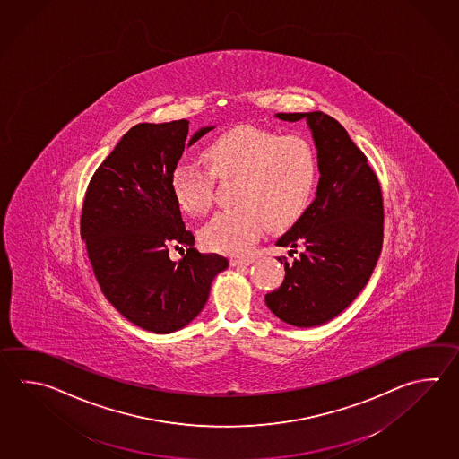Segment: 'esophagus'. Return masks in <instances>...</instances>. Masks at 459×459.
Wrapping results in <instances>:
<instances>
[{"mask_svg": "<svg viewBox=\"0 0 459 459\" xmlns=\"http://www.w3.org/2000/svg\"><path fill=\"white\" fill-rule=\"evenodd\" d=\"M252 258H232V260H230L232 266H248V264H252Z\"/></svg>", "mask_w": 459, "mask_h": 459, "instance_id": "34e87169", "label": "esophagus"}]
</instances>
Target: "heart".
Returning a JSON list of instances; mask_svg holds the SVG:
<instances>
[{
	"mask_svg": "<svg viewBox=\"0 0 459 459\" xmlns=\"http://www.w3.org/2000/svg\"><path fill=\"white\" fill-rule=\"evenodd\" d=\"M203 155L217 178H238V204L215 214L201 230L203 244L212 252L245 256L268 222L290 224L309 206L318 165L316 149L304 135L237 126L209 142ZM210 174L189 161L175 165L169 185L181 211L206 214L214 189Z\"/></svg>",
	"mask_w": 459,
	"mask_h": 459,
	"instance_id": "b5f03b06",
	"label": "heart"
}]
</instances>
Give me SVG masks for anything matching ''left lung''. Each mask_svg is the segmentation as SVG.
<instances>
[{
  "label": "left lung",
  "mask_w": 459,
  "mask_h": 459,
  "mask_svg": "<svg viewBox=\"0 0 459 459\" xmlns=\"http://www.w3.org/2000/svg\"><path fill=\"white\" fill-rule=\"evenodd\" d=\"M281 121L306 119L317 150L316 199L276 242L304 252L284 263V281L264 296L268 309L294 327L337 317L365 290L383 248V195L365 153L340 122L324 113H278ZM294 253V250H290Z\"/></svg>",
  "instance_id": "1"
}]
</instances>
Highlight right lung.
Listing matches in <instances>:
<instances>
[{"mask_svg": "<svg viewBox=\"0 0 459 459\" xmlns=\"http://www.w3.org/2000/svg\"><path fill=\"white\" fill-rule=\"evenodd\" d=\"M215 126L189 135V121L142 122L122 135L86 191L82 238L104 298L134 325L173 333L206 306L215 276L229 262L199 253L175 201L169 177L183 150ZM171 244L189 246L178 263Z\"/></svg>", "mask_w": 459, "mask_h": 459, "instance_id": "obj_1", "label": "right lung"}]
</instances>
